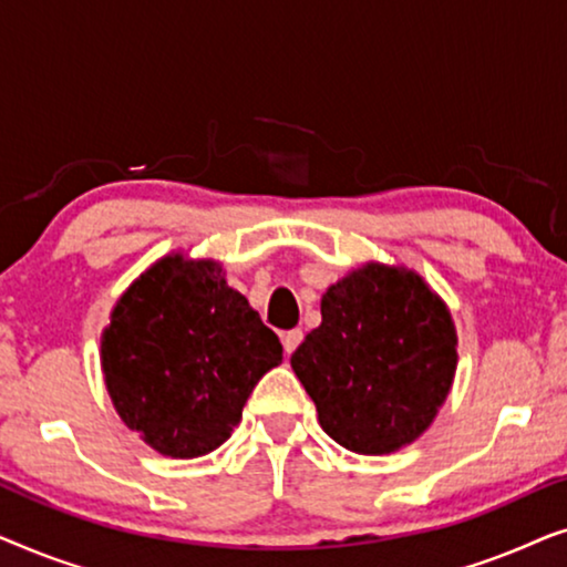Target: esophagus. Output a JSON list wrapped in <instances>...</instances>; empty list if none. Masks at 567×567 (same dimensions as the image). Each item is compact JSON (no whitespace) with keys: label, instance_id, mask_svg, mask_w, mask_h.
Returning a JSON list of instances; mask_svg holds the SVG:
<instances>
[{"label":"esophagus","instance_id":"34e87169","mask_svg":"<svg viewBox=\"0 0 567 567\" xmlns=\"http://www.w3.org/2000/svg\"><path fill=\"white\" fill-rule=\"evenodd\" d=\"M281 340H284V351L291 355L299 348L301 340H305V332H301V330H289V332H284Z\"/></svg>","mask_w":567,"mask_h":567}]
</instances>
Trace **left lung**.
Listing matches in <instances>:
<instances>
[{"label": "left lung", "mask_w": 567, "mask_h": 567, "mask_svg": "<svg viewBox=\"0 0 567 567\" xmlns=\"http://www.w3.org/2000/svg\"><path fill=\"white\" fill-rule=\"evenodd\" d=\"M322 322L291 369L332 441L392 454L423 436L456 374V328L444 299L405 266L369 260L322 293Z\"/></svg>", "instance_id": "1"}]
</instances>
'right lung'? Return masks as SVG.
<instances>
[{
  "label": "right lung",
  "mask_w": 567,
  "mask_h": 567,
  "mask_svg": "<svg viewBox=\"0 0 567 567\" xmlns=\"http://www.w3.org/2000/svg\"><path fill=\"white\" fill-rule=\"evenodd\" d=\"M281 340L214 258L169 252L115 301L100 367L121 421L154 452L196 460L219 449Z\"/></svg>",
  "instance_id": "obj_1"
}]
</instances>
